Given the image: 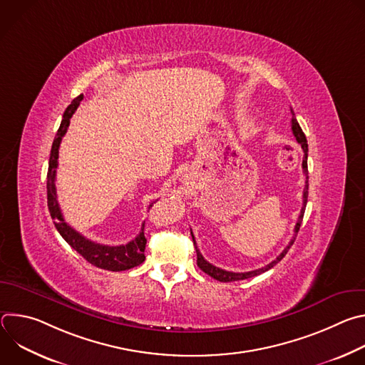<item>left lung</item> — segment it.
I'll return each instance as SVG.
<instances>
[{"label": "left lung", "mask_w": 365, "mask_h": 365, "mask_svg": "<svg viewBox=\"0 0 365 365\" xmlns=\"http://www.w3.org/2000/svg\"><path fill=\"white\" fill-rule=\"evenodd\" d=\"M290 111H292V131H293V135L296 137V141L302 145V150H303V162H302V168H303V173H304V176H306V182H304L306 185H304V189H303V206H302V211H300L299 220H297L296 227H294V237H296V234H297V231H299V228H300L302 220H303V214H304L306 203H307V189H309V176H307V141H306V137H304V134H303V131H302V128H300V125H299V123H297L296 117H294L293 110H290ZM190 234H192V231H190ZM294 237L290 240L289 245L282 251V254H280L276 259H273V262H272L270 264H267L266 267H262V269H258V270H252V272H245V273H234V272L222 270V269H220V267L212 266L211 263H207L206 259L202 257L200 251L197 250V245H196L195 237H193V234H192L193 245H195V248H196V255H197V259H196V262H197V267H199L202 272H205L206 274H210L211 277H214L215 280H220V282H224V283H228V282H238V280H245V279H250V277L258 276V274H262V273H264V272L270 270L272 267H274V266L280 262V259L287 254L289 248L293 245V242H294V240H296Z\"/></svg>", "instance_id": "left-lung-1"}]
</instances>
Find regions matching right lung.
<instances>
[{"mask_svg":"<svg viewBox=\"0 0 365 365\" xmlns=\"http://www.w3.org/2000/svg\"><path fill=\"white\" fill-rule=\"evenodd\" d=\"M83 99V95H79L75 98L71 106L66 108L63 113V118L61 123V127L56 133V137L53 140V144H51V151H50V159H48V170H47V206H48V212L51 220L55 222L56 230L59 234L63 237V240L75 250L78 251L88 263L92 266L102 269V270H110V272H124L128 269H133L138 264H141L145 255V237H144V224L141 227L140 234L130 241L128 244L124 245H103L93 242L83 235H81L76 230L69 227L62 215L61 206L58 202V195H56V186H55V179H56V169H58V159H59V147L62 137L66 134L69 123L75 111L78 110L81 101ZM151 206V205H150Z\"/></svg>","mask_w":365,"mask_h":365,"instance_id":"add662e5","label":"right lung"}]
</instances>
